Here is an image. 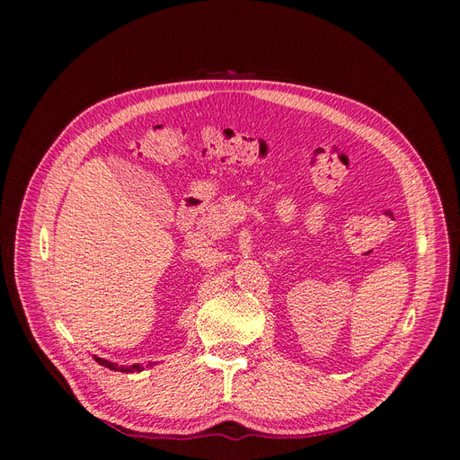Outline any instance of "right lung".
I'll return each instance as SVG.
<instances>
[{"instance_id": "add662e5", "label": "right lung", "mask_w": 460, "mask_h": 460, "mask_svg": "<svg viewBox=\"0 0 460 460\" xmlns=\"http://www.w3.org/2000/svg\"><path fill=\"white\" fill-rule=\"evenodd\" d=\"M95 358V363H100L102 367H107L109 370H117V372H140V370H144L140 365H132V367H119V365H115V363H109V360H105V358H100V357H93Z\"/></svg>"}]
</instances>
